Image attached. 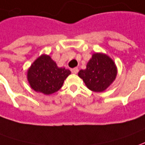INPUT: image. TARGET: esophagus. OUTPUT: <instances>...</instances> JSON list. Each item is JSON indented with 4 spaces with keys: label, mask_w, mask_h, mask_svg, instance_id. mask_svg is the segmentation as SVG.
<instances>
[{
    "label": "esophagus",
    "mask_w": 145,
    "mask_h": 145,
    "mask_svg": "<svg viewBox=\"0 0 145 145\" xmlns=\"http://www.w3.org/2000/svg\"><path fill=\"white\" fill-rule=\"evenodd\" d=\"M71 72L73 73V74H77V73L78 72V69L77 68V67H74V68H72L71 70Z\"/></svg>",
    "instance_id": "obj_1"
}]
</instances>
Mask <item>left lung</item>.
Returning <instances> with one entry per match:
<instances>
[{"mask_svg":"<svg viewBox=\"0 0 145 145\" xmlns=\"http://www.w3.org/2000/svg\"><path fill=\"white\" fill-rule=\"evenodd\" d=\"M118 70L114 60L102 53H94L85 70H81L78 76L87 88L94 92H102L115 80Z\"/></svg>","mask_w":145,"mask_h":145,"instance_id":"8db88e82","label":"left lung"}]
</instances>
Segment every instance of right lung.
I'll use <instances>...</instances> for the list:
<instances>
[{"label":"right lung","instance_id":"right-lung-1","mask_svg":"<svg viewBox=\"0 0 145 145\" xmlns=\"http://www.w3.org/2000/svg\"><path fill=\"white\" fill-rule=\"evenodd\" d=\"M71 71L58 67L49 56L42 55L34 61L27 71V81L36 92L46 95L57 92L62 87Z\"/></svg>","mask_w":145,"mask_h":145}]
</instances>
